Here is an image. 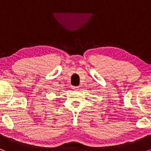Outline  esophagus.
<instances>
[{"mask_svg":"<svg viewBox=\"0 0 151 151\" xmlns=\"http://www.w3.org/2000/svg\"><path fill=\"white\" fill-rule=\"evenodd\" d=\"M72 89H73V90H75V91H77V90H79V87L72 86Z\"/></svg>","mask_w":151,"mask_h":151,"instance_id":"1","label":"esophagus"}]
</instances>
